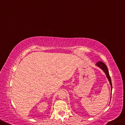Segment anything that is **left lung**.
<instances>
[{
  "mask_svg": "<svg viewBox=\"0 0 125 125\" xmlns=\"http://www.w3.org/2000/svg\"><path fill=\"white\" fill-rule=\"evenodd\" d=\"M96 65L99 67H100L102 70L104 71V72L106 73V75L107 77L108 80L110 82V83L111 84V88L112 89V82H111V77L110 76V74H109V72L107 69V67L106 66V64H104V62H101V61H99L97 63Z\"/></svg>",
  "mask_w": 125,
  "mask_h": 125,
  "instance_id": "8db88e82",
  "label": "left lung"
}]
</instances>
